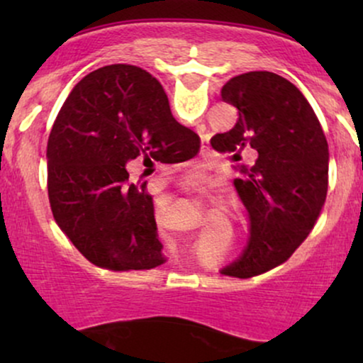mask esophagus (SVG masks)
<instances>
[{"instance_id": "1", "label": "esophagus", "mask_w": 363, "mask_h": 363, "mask_svg": "<svg viewBox=\"0 0 363 363\" xmlns=\"http://www.w3.org/2000/svg\"><path fill=\"white\" fill-rule=\"evenodd\" d=\"M203 148H205V147H203ZM206 148H208V147H206Z\"/></svg>"}]
</instances>
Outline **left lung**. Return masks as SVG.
<instances>
[{"instance_id":"1","label":"left lung","mask_w":363,"mask_h":363,"mask_svg":"<svg viewBox=\"0 0 363 363\" xmlns=\"http://www.w3.org/2000/svg\"><path fill=\"white\" fill-rule=\"evenodd\" d=\"M222 99L239 119L211 147L234 162L242 150L256 152L254 165H240L242 176L234 179L251 237L222 274L251 278L289 259L318 222L328 193V141L302 91L280 74H239L225 83Z\"/></svg>"}]
</instances>
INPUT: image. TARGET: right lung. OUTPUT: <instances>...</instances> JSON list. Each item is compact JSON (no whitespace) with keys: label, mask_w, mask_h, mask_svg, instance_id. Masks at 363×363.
<instances>
[{"label":"right lung","mask_w":363,"mask_h":363,"mask_svg":"<svg viewBox=\"0 0 363 363\" xmlns=\"http://www.w3.org/2000/svg\"><path fill=\"white\" fill-rule=\"evenodd\" d=\"M198 152L199 136L172 118L157 78L133 65L95 69L77 83L49 135L54 220L95 266L155 268L165 257L153 199L129 182L126 165L135 158L177 164Z\"/></svg>","instance_id":"add662e5"}]
</instances>
